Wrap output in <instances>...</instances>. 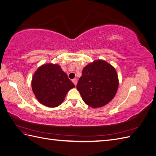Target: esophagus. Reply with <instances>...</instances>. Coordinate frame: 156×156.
I'll list each match as a JSON object with an SVG mask.
<instances>
[{
  "label": "esophagus",
  "instance_id": "obj_1",
  "mask_svg": "<svg viewBox=\"0 0 156 156\" xmlns=\"http://www.w3.org/2000/svg\"><path fill=\"white\" fill-rule=\"evenodd\" d=\"M72 82L74 83L75 85L76 86V84H77V79H72Z\"/></svg>",
  "mask_w": 156,
  "mask_h": 156
}]
</instances>
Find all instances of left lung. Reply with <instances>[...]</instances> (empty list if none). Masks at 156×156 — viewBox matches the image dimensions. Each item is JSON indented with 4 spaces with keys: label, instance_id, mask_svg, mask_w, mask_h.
I'll return each instance as SVG.
<instances>
[{
    "label": "left lung",
    "instance_id": "left-lung-1",
    "mask_svg": "<svg viewBox=\"0 0 156 156\" xmlns=\"http://www.w3.org/2000/svg\"><path fill=\"white\" fill-rule=\"evenodd\" d=\"M119 87L115 69L104 60H96L83 68L77 89L84 102L93 108L109 103Z\"/></svg>",
    "mask_w": 156,
    "mask_h": 156
}]
</instances>
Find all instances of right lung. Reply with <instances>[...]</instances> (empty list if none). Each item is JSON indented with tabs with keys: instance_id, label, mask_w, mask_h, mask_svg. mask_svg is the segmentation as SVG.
<instances>
[{
	"instance_id": "right-lung-1",
	"label": "right lung",
	"mask_w": 156,
	"mask_h": 156,
	"mask_svg": "<svg viewBox=\"0 0 156 156\" xmlns=\"http://www.w3.org/2000/svg\"><path fill=\"white\" fill-rule=\"evenodd\" d=\"M74 87V84L57 64L41 66L32 80V91L37 100L49 107L60 105L67 92Z\"/></svg>"
}]
</instances>
